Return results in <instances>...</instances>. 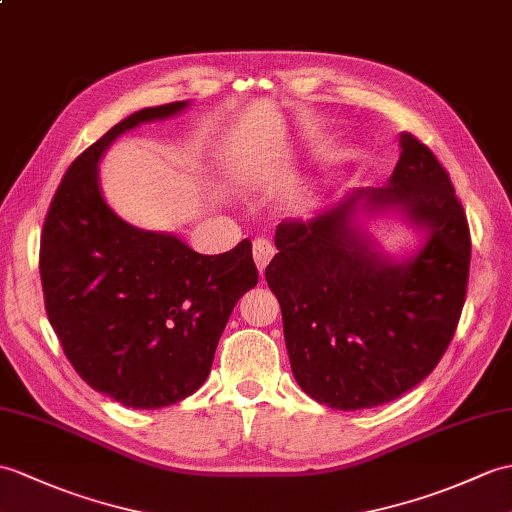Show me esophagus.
I'll list each match as a JSON object with an SVG mask.
<instances>
[{
    "label": "esophagus",
    "mask_w": 512,
    "mask_h": 512,
    "mask_svg": "<svg viewBox=\"0 0 512 512\" xmlns=\"http://www.w3.org/2000/svg\"><path fill=\"white\" fill-rule=\"evenodd\" d=\"M272 257H275V246H272L268 240H264V237H259V240L253 242V259H255V264H257L259 275L266 270V266L270 264Z\"/></svg>",
    "instance_id": "esophagus-1"
}]
</instances>
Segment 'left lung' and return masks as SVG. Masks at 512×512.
I'll return each instance as SVG.
<instances>
[{
	"mask_svg": "<svg viewBox=\"0 0 512 512\" xmlns=\"http://www.w3.org/2000/svg\"><path fill=\"white\" fill-rule=\"evenodd\" d=\"M399 148L384 187L351 189L307 220H283L266 268L296 384L334 410L382 406L421 384L465 305V209L430 148L410 133ZM379 217L419 230L422 246L386 254L370 233Z\"/></svg>",
	"mask_w": 512,
	"mask_h": 512,
	"instance_id": "8db88e82",
	"label": "left lung"
}]
</instances>
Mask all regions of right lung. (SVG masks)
I'll return each instance as SVG.
<instances>
[{
	"mask_svg": "<svg viewBox=\"0 0 512 512\" xmlns=\"http://www.w3.org/2000/svg\"><path fill=\"white\" fill-rule=\"evenodd\" d=\"M189 109L172 102L115 124L69 165L41 235L47 318L85 382L135 410L165 408L211 371L235 303L257 285L253 246L200 255L183 237L133 227L100 187V161L117 137Z\"/></svg>",
	"mask_w": 512,
	"mask_h": 512,
	"instance_id": "1",
	"label": "right lung"
}]
</instances>
